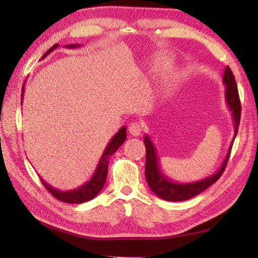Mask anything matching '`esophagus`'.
Instances as JSON below:
<instances>
[{
	"label": "esophagus",
	"instance_id": "1",
	"mask_svg": "<svg viewBox=\"0 0 258 258\" xmlns=\"http://www.w3.org/2000/svg\"><path fill=\"white\" fill-rule=\"evenodd\" d=\"M128 132L133 137H138V135L142 133V126L139 123H132L128 126Z\"/></svg>",
	"mask_w": 258,
	"mask_h": 258
}]
</instances>
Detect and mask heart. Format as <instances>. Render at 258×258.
Returning a JSON list of instances; mask_svg holds the SVG:
<instances>
[{"mask_svg": "<svg viewBox=\"0 0 258 258\" xmlns=\"http://www.w3.org/2000/svg\"><path fill=\"white\" fill-rule=\"evenodd\" d=\"M174 63V56L171 54H159L151 63V73L158 74L168 71ZM184 78V72L180 68H172L164 75L159 85V94L161 97H168L173 94L181 85Z\"/></svg>", "mask_w": 258, "mask_h": 258, "instance_id": "b5f03b06", "label": "heart"}]
</instances>
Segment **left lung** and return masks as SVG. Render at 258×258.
<instances>
[{"label": "left lung", "mask_w": 258, "mask_h": 258, "mask_svg": "<svg viewBox=\"0 0 258 258\" xmlns=\"http://www.w3.org/2000/svg\"><path fill=\"white\" fill-rule=\"evenodd\" d=\"M223 83L225 85V101L228 104L229 109L232 113V119L234 123V134L233 140L231 141V145L229 147L228 154H226L225 158L222 163L221 167L218 171L213 174V175L205 177L200 181L196 182H189V183H180L174 182L171 178L165 176V174L161 172L160 165H159V158L157 156L156 148L152 143L149 135H145L143 142H145L146 149H147V157H146V180L148 182V185L154 192L155 195L158 196L159 198L167 200V202H184L190 198H194L195 196L199 195L200 192L206 190L208 186L214 184L218 178L221 177L222 173L224 172L225 166L228 164L231 148H232L233 141L238 133V127L240 123V116H241V106H240L239 100V93L237 83H235L233 73L231 72L229 67H225L224 74H223Z\"/></svg>", "instance_id": "obj_1"}]
</instances>
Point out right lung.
Returning <instances> with one entry per match:
<instances>
[{
    "label": "right lung",
    "instance_id": "right-lung-1",
    "mask_svg": "<svg viewBox=\"0 0 258 258\" xmlns=\"http://www.w3.org/2000/svg\"><path fill=\"white\" fill-rule=\"evenodd\" d=\"M59 46V44H54L51 49L47 50L46 53L42 56V59H44L45 56L51 53L52 51L55 50L56 47ZM81 44H69L66 45L67 49H75V47H80ZM24 91L25 87L23 85V91H21V99L24 97ZM126 140V127L123 126L118 132H117L115 135H113L112 139L110 140V142L108 143V146L104 149L103 154L100 158L97 168H95V172L91 177L90 181L85 182L84 184L76 187L74 190H68V191H61L58 189H54L53 186H51L50 184L41 178V181L43 183L49 192H51V195L53 196L54 198H56L60 202L67 203V204H82V203H86L89 200L93 199L95 196H97L100 191L102 190V187L106 183L107 180V173H108V164H109V158L115 154V151L118 149V148L123 145L124 141Z\"/></svg>",
    "mask_w": 258,
    "mask_h": 258
}]
</instances>
